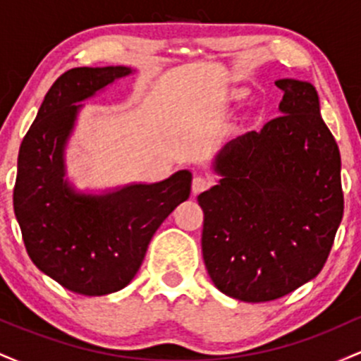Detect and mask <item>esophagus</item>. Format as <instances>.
<instances>
[{
    "label": "esophagus",
    "mask_w": 361,
    "mask_h": 361,
    "mask_svg": "<svg viewBox=\"0 0 361 361\" xmlns=\"http://www.w3.org/2000/svg\"><path fill=\"white\" fill-rule=\"evenodd\" d=\"M210 186H212V178L204 176V175H197L192 181V192L195 195L202 193V192H205L207 188H210Z\"/></svg>",
    "instance_id": "34e87169"
}]
</instances>
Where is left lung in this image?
I'll return each mask as SVG.
<instances>
[{"label":"left lung","mask_w":361,"mask_h":361,"mask_svg":"<svg viewBox=\"0 0 361 361\" xmlns=\"http://www.w3.org/2000/svg\"><path fill=\"white\" fill-rule=\"evenodd\" d=\"M280 115L217 157L221 183L198 195L202 252L226 295L270 302L322 270L343 219L341 156L310 82L280 80Z\"/></svg>","instance_id":"obj_1"}]
</instances>
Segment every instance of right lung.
<instances>
[{"mask_svg": "<svg viewBox=\"0 0 361 361\" xmlns=\"http://www.w3.org/2000/svg\"><path fill=\"white\" fill-rule=\"evenodd\" d=\"M128 73L110 66L61 74L18 152L13 209L25 250L40 271L81 295H106L130 283L157 227L190 197V171L103 197L76 195L62 180V149L81 106L76 102Z\"/></svg>", "mask_w": 361, "mask_h": 361, "instance_id": "right-lung-1", "label": "right lung"}]
</instances>
